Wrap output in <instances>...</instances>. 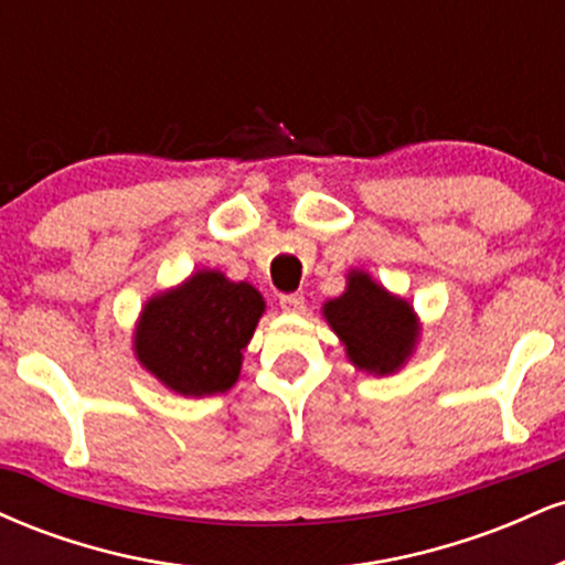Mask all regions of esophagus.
<instances>
[{"label": "esophagus", "instance_id": "34e87169", "mask_svg": "<svg viewBox=\"0 0 565 565\" xmlns=\"http://www.w3.org/2000/svg\"><path fill=\"white\" fill-rule=\"evenodd\" d=\"M281 310H287V313H302L305 310V297L302 295H281Z\"/></svg>", "mask_w": 565, "mask_h": 565}]
</instances>
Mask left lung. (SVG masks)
Returning <instances> with one entry per match:
<instances>
[{"instance_id": "8db88e82", "label": "left lung", "mask_w": 565, "mask_h": 565, "mask_svg": "<svg viewBox=\"0 0 565 565\" xmlns=\"http://www.w3.org/2000/svg\"><path fill=\"white\" fill-rule=\"evenodd\" d=\"M323 319L345 345L350 364L377 377L398 372L419 337L412 305L364 270H350L348 289L323 305Z\"/></svg>"}]
</instances>
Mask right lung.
<instances>
[{"label":"right lung","mask_w":565,"mask_h":565,"mask_svg":"<svg viewBox=\"0 0 565 565\" xmlns=\"http://www.w3.org/2000/svg\"><path fill=\"white\" fill-rule=\"evenodd\" d=\"M263 313L265 300L252 284L199 270L146 302L135 329V355L174 393H225L236 385L242 353Z\"/></svg>","instance_id":"1"}]
</instances>
